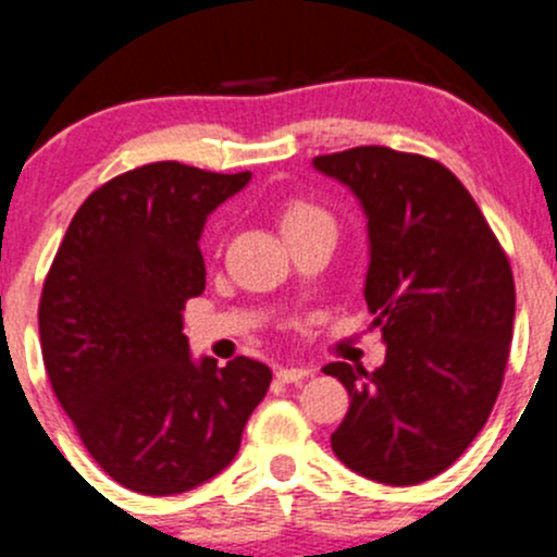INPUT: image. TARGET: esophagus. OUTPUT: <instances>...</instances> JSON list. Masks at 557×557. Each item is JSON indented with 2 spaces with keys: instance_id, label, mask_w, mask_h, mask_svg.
<instances>
[{
  "instance_id": "1",
  "label": "esophagus",
  "mask_w": 557,
  "mask_h": 557,
  "mask_svg": "<svg viewBox=\"0 0 557 557\" xmlns=\"http://www.w3.org/2000/svg\"><path fill=\"white\" fill-rule=\"evenodd\" d=\"M312 369L310 367H283L277 369V377L283 380V383H301L305 377H310Z\"/></svg>"
}]
</instances>
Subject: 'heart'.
Masks as SVG:
<instances>
[{"label": "heart", "mask_w": 557, "mask_h": 557, "mask_svg": "<svg viewBox=\"0 0 557 557\" xmlns=\"http://www.w3.org/2000/svg\"><path fill=\"white\" fill-rule=\"evenodd\" d=\"M280 223H283V232H296V228L307 226H334L329 212L323 207L312 205L307 199H294L283 207V215H280Z\"/></svg>", "instance_id": "b5f03b06"}]
</instances>
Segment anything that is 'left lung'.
Segmentation results:
<instances>
[{
	"mask_svg": "<svg viewBox=\"0 0 557 557\" xmlns=\"http://www.w3.org/2000/svg\"><path fill=\"white\" fill-rule=\"evenodd\" d=\"M312 164L367 212L363 296L387 345L374 372L323 369L350 396L331 450L369 480L418 485L453 466L491 418L512 342V267L440 161L361 145Z\"/></svg>",
	"mask_w": 557,
	"mask_h": 557,
	"instance_id": "left-lung-1",
	"label": "left lung"
}]
</instances>
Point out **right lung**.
<instances>
[{"instance_id":"add662e5","label":"right lung","mask_w":557,"mask_h":557,"mask_svg":"<svg viewBox=\"0 0 557 557\" xmlns=\"http://www.w3.org/2000/svg\"><path fill=\"white\" fill-rule=\"evenodd\" d=\"M250 172L159 161L94 190L39 299L42 361L91 458L145 496L221 474L272 372L252 358L190 361L185 301L205 290L201 228Z\"/></svg>"}]
</instances>
